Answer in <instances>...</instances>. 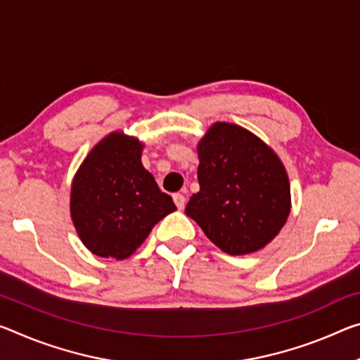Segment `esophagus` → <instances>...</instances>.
<instances>
[{
	"instance_id": "esophagus-1",
	"label": "esophagus",
	"mask_w": 360,
	"mask_h": 360,
	"mask_svg": "<svg viewBox=\"0 0 360 360\" xmlns=\"http://www.w3.org/2000/svg\"><path fill=\"white\" fill-rule=\"evenodd\" d=\"M173 200L176 203V207H178V210H182L186 207V197L182 195V193H174Z\"/></svg>"
}]
</instances>
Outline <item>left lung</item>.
I'll return each instance as SVG.
<instances>
[{"mask_svg": "<svg viewBox=\"0 0 360 360\" xmlns=\"http://www.w3.org/2000/svg\"><path fill=\"white\" fill-rule=\"evenodd\" d=\"M197 153L200 191L191 197L186 214L227 255L264 248L292 208L282 160L252 131L226 122L211 124Z\"/></svg>", "mask_w": 360, "mask_h": 360, "instance_id": "1", "label": "left lung"}]
</instances>
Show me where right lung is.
Masks as SVG:
<instances>
[{"label": "right lung", "mask_w": 360, "mask_h": 360, "mask_svg": "<svg viewBox=\"0 0 360 360\" xmlns=\"http://www.w3.org/2000/svg\"><path fill=\"white\" fill-rule=\"evenodd\" d=\"M144 144L123 131L101 139L79 165L70 216L79 240L101 258L127 259L176 205L142 167Z\"/></svg>", "instance_id": "1"}]
</instances>
